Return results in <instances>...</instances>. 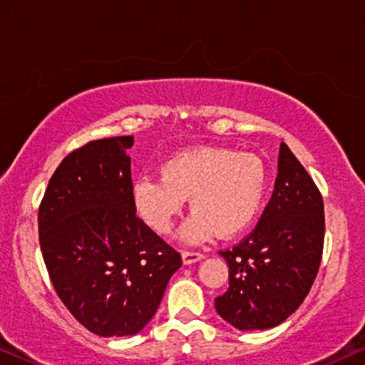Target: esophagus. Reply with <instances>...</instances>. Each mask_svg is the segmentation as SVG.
Here are the masks:
<instances>
[{
  "label": "esophagus",
  "mask_w": 365,
  "mask_h": 365,
  "mask_svg": "<svg viewBox=\"0 0 365 365\" xmlns=\"http://www.w3.org/2000/svg\"><path fill=\"white\" fill-rule=\"evenodd\" d=\"M204 255L202 252H197V251H183L182 252V259H183V264H193V262L200 261Z\"/></svg>",
  "instance_id": "34e87169"
}]
</instances>
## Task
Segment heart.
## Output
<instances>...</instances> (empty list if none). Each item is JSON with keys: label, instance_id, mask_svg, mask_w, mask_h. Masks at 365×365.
<instances>
[{"label": "heart", "instance_id": "b5f03b06", "mask_svg": "<svg viewBox=\"0 0 365 365\" xmlns=\"http://www.w3.org/2000/svg\"><path fill=\"white\" fill-rule=\"evenodd\" d=\"M264 163L256 155L200 146L180 151L161 165V178L133 183V205L156 234H168L190 198L192 217L182 229L187 242L215 234L232 237L249 227L266 193Z\"/></svg>", "mask_w": 365, "mask_h": 365}]
</instances>
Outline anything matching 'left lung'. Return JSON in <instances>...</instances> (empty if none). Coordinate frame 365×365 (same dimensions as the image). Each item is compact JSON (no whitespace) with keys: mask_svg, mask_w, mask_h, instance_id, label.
Returning <instances> with one entry per match:
<instances>
[{"mask_svg":"<svg viewBox=\"0 0 365 365\" xmlns=\"http://www.w3.org/2000/svg\"><path fill=\"white\" fill-rule=\"evenodd\" d=\"M325 237L324 198L303 165L281 143L271 200L252 232L219 255L229 288L215 310L239 330L279 325L302 305L320 267Z\"/></svg>","mask_w":365,"mask_h":365,"instance_id":"1","label":"left lung"}]
</instances>
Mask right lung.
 I'll list each match as a JSON object with an SVG mask.
<instances>
[{
  "label": "right lung",
  "mask_w": 365,
  "mask_h": 365,
  "mask_svg": "<svg viewBox=\"0 0 365 365\" xmlns=\"http://www.w3.org/2000/svg\"><path fill=\"white\" fill-rule=\"evenodd\" d=\"M131 146L133 136H116L73 150L38 207L40 247L55 292L101 336L145 329L182 266L180 252L136 215Z\"/></svg>",
  "instance_id": "add662e5"
}]
</instances>
